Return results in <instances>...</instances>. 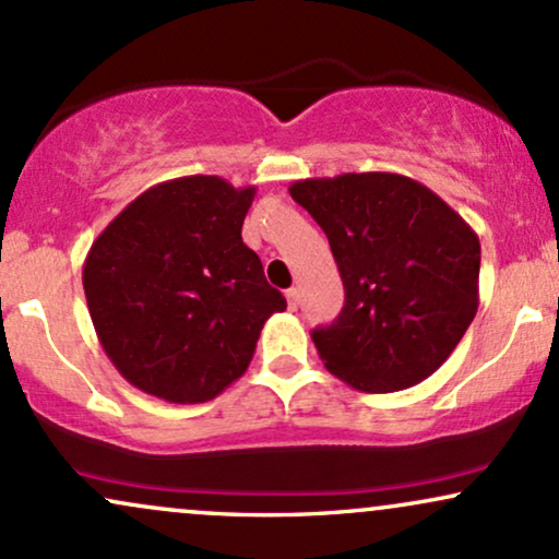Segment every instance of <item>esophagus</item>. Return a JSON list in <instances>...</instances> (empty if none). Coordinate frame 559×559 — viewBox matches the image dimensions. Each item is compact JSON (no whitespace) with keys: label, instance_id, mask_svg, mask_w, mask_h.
<instances>
[{"label":"esophagus","instance_id":"34e87169","mask_svg":"<svg viewBox=\"0 0 559 559\" xmlns=\"http://www.w3.org/2000/svg\"><path fill=\"white\" fill-rule=\"evenodd\" d=\"M286 299H288V307H292V310H297V307H299V288H288Z\"/></svg>","mask_w":559,"mask_h":559}]
</instances>
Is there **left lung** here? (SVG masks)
<instances>
[{"instance_id":"left-lung-1","label":"left lung","mask_w":559,"mask_h":559,"mask_svg":"<svg viewBox=\"0 0 559 559\" xmlns=\"http://www.w3.org/2000/svg\"><path fill=\"white\" fill-rule=\"evenodd\" d=\"M288 194L325 230L344 281L342 316L312 331L325 368L368 394L436 373L478 312L476 230L400 173L305 178Z\"/></svg>"}]
</instances>
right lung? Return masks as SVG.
Wrapping results in <instances>:
<instances>
[{
  "label": "right lung",
  "instance_id": "add662e5",
  "mask_svg": "<svg viewBox=\"0 0 559 559\" xmlns=\"http://www.w3.org/2000/svg\"><path fill=\"white\" fill-rule=\"evenodd\" d=\"M254 186L183 176L139 194L96 236L83 292L96 338L128 383L165 402L215 400L286 310L241 241Z\"/></svg>",
  "mask_w": 559,
  "mask_h": 559
}]
</instances>
